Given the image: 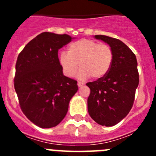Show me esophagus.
<instances>
[{
	"label": "esophagus",
	"mask_w": 156,
	"mask_h": 156,
	"mask_svg": "<svg viewBox=\"0 0 156 156\" xmlns=\"http://www.w3.org/2000/svg\"><path fill=\"white\" fill-rule=\"evenodd\" d=\"M77 85H78V87H83V85H84V83L83 82H80V81H78V83H77Z\"/></svg>",
	"instance_id": "1"
}]
</instances>
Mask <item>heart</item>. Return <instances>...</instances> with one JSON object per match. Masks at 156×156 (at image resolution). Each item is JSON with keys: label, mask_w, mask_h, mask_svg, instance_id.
I'll return each instance as SVG.
<instances>
[{"label": "heart", "mask_w": 156, "mask_h": 156, "mask_svg": "<svg viewBox=\"0 0 156 156\" xmlns=\"http://www.w3.org/2000/svg\"><path fill=\"white\" fill-rule=\"evenodd\" d=\"M113 51L108 45L93 40L81 39L72 43L67 53L58 56L59 65L66 76L73 77L80 69V77L93 79L104 77L111 69Z\"/></svg>", "instance_id": "obj_1"}]
</instances>
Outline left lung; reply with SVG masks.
<instances>
[{
	"label": "left lung",
	"instance_id": "left-lung-1",
	"mask_svg": "<svg viewBox=\"0 0 156 156\" xmlns=\"http://www.w3.org/2000/svg\"><path fill=\"white\" fill-rule=\"evenodd\" d=\"M94 37L109 44L113 61L104 77L87 83L90 90L87 109L97 123L112 126L126 117L133 106L139 83L137 62L133 52L119 40L105 35Z\"/></svg>",
	"mask_w": 156,
	"mask_h": 156
}]
</instances>
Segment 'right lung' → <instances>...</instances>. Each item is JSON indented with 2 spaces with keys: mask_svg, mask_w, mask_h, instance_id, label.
I'll return each mask as SVG.
<instances>
[{
  "mask_svg": "<svg viewBox=\"0 0 156 156\" xmlns=\"http://www.w3.org/2000/svg\"><path fill=\"white\" fill-rule=\"evenodd\" d=\"M67 34L44 32L27 44L16 64L14 87L25 115L41 128L57 126L78 90L77 81L63 75L58 51L71 41Z\"/></svg>",
  "mask_w": 156,
  "mask_h": 156,
  "instance_id": "add662e5",
  "label": "right lung"
}]
</instances>
